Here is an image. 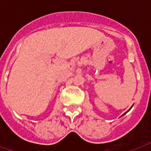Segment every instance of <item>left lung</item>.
<instances>
[{
	"mask_svg": "<svg viewBox=\"0 0 151 151\" xmlns=\"http://www.w3.org/2000/svg\"><path fill=\"white\" fill-rule=\"evenodd\" d=\"M129 110H130V109H129ZM129 110H128V111H129ZM128 111H127V112H128ZM127 112H126V113H127ZM126 113H124V114H123V115L125 114H126ZM123 115H122V116H123Z\"/></svg>",
	"mask_w": 151,
	"mask_h": 151,
	"instance_id": "left-lung-1",
	"label": "left lung"
}]
</instances>
